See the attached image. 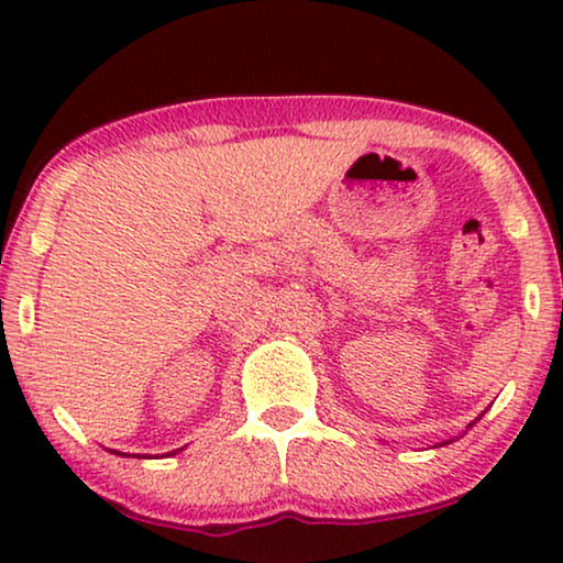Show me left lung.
<instances>
[{
  "mask_svg": "<svg viewBox=\"0 0 563 563\" xmlns=\"http://www.w3.org/2000/svg\"><path fill=\"white\" fill-rule=\"evenodd\" d=\"M476 420H479V418H476ZM472 426H474V422H472ZM472 426H468V428H472Z\"/></svg>",
  "mask_w": 563,
  "mask_h": 563,
  "instance_id": "obj_1",
  "label": "left lung"
}]
</instances>
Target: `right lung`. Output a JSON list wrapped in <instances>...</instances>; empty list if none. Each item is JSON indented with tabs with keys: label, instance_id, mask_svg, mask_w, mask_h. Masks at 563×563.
<instances>
[{
	"label": "right lung",
	"instance_id": "obj_1",
	"mask_svg": "<svg viewBox=\"0 0 563 563\" xmlns=\"http://www.w3.org/2000/svg\"><path fill=\"white\" fill-rule=\"evenodd\" d=\"M114 453H118V451H114ZM174 453H176V451H172V453H168V456H174ZM137 459H141V456H137Z\"/></svg>",
	"mask_w": 563,
	"mask_h": 563
}]
</instances>
